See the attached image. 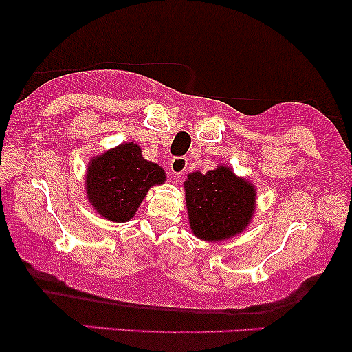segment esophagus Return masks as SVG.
<instances>
[{
    "label": "esophagus",
    "mask_w": 352,
    "mask_h": 352,
    "mask_svg": "<svg viewBox=\"0 0 352 352\" xmlns=\"http://www.w3.org/2000/svg\"><path fill=\"white\" fill-rule=\"evenodd\" d=\"M185 168H187V159L185 157H173L170 160V172L175 180H179V177L185 172Z\"/></svg>",
    "instance_id": "34e87169"
}]
</instances>
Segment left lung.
Wrapping results in <instances>:
<instances>
[{
    "instance_id": "left-lung-1",
    "label": "left lung",
    "mask_w": 352,
    "mask_h": 352,
    "mask_svg": "<svg viewBox=\"0 0 352 352\" xmlns=\"http://www.w3.org/2000/svg\"><path fill=\"white\" fill-rule=\"evenodd\" d=\"M192 233L204 241H227L241 235L256 213V187L230 165L192 172L184 182Z\"/></svg>"
}]
</instances>
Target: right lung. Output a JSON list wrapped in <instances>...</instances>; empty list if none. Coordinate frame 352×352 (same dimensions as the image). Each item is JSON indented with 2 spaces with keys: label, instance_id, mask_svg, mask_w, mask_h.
<instances>
[{
  "label": "right lung",
  "instance_id": "obj_1",
  "mask_svg": "<svg viewBox=\"0 0 352 352\" xmlns=\"http://www.w3.org/2000/svg\"><path fill=\"white\" fill-rule=\"evenodd\" d=\"M165 180L164 168L145 160L140 145L132 140L92 157L84 187L87 201L100 217L124 223L135 215L148 190Z\"/></svg>",
  "mask_w": 352,
  "mask_h": 352
}]
</instances>
